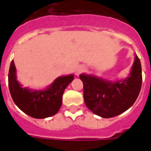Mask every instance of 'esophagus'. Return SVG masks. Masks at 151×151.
I'll return each mask as SVG.
<instances>
[{"mask_svg":"<svg viewBox=\"0 0 151 151\" xmlns=\"http://www.w3.org/2000/svg\"><path fill=\"white\" fill-rule=\"evenodd\" d=\"M84 70H85V66H78V67H77V69H76V70H75L76 75H79V74H80L81 73H82Z\"/></svg>","mask_w":151,"mask_h":151,"instance_id":"obj_1","label":"esophagus"}]
</instances>
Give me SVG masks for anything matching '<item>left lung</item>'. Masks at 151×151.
Masks as SVG:
<instances>
[{"instance_id":"obj_1","label":"left lung","mask_w":151,"mask_h":151,"mask_svg":"<svg viewBox=\"0 0 151 151\" xmlns=\"http://www.w3.org/2000/svg\"><path fill=\"white\" fill-rule=\"evenodd\" d=\"M85 105L95 114L109 118L121 114L131 107L138 97L142 85L140 60L136 55L129 77L110 81L93 75L81 74Z\"/></svg>"}]
</instances>
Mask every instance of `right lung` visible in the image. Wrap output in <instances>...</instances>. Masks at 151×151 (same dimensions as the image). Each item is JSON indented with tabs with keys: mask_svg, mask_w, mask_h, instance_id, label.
Returning <instances> with one entry per match:
<instances>
[{
	"mask_svg": "<svg viewBox=\"0 0 151 151\" xmlns=\"http://www.w3.org/2000/svg\"><path fill=\"white\" fill-rule=\"evenodd\" d=\"M73 78V74L59 77L45 90L22 88L16 80V69L12 60L8 72V87L14 103L22 111L34 118H46L59 111L64 91Z\"/></svg>",
	"mask_w": 151,
	"mask_h": 151,
	"instance_id": "1",
	"label": "right lung"
}]
</instances>
